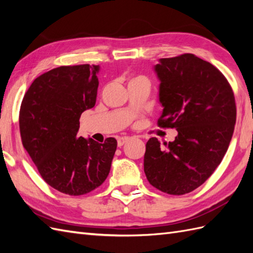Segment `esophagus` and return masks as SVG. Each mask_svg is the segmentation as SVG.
Returning a JSON list of instances; mask_svg holds the SVG:
<instances>
[{"label":"esophagus","instance_id":"obj_1","mask_svg":"<svg viewBox=\"0 0 253 253\" xmlns=\"http://www.w3.org/2000/svg\"><path fill=\"white\" fill-rule=\"evenodd\" d=\"M128 140H129V138L128 137H120L117 139V146L118 147H122V146H124V144H125Z\"/></svg>","mask_w":253,"mask_h":253}]
</instances>
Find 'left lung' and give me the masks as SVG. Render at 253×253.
I'll use <instances>...</instances> for the list:
<instances>
[{
    "instance_id": "1",
    "label": "left lung",
    "mask_w": 253,
    "mask_h": 253,
    "mask_svg": "<svg viewBox=\"0 0 253 253\" xmlns=\"http://www.w3.org/2000/svg\"><path fill=\"white\" fill-rule=\"evenodd\" d=\"M163 111L159 126L176 128L174 141L146 144L143 169L150 184L169 195L201 186L222 162L236 124L233 90L211 63L193 54L160 58L153 67Z\"/></svg>"
}]
</instances>
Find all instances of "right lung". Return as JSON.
<instances>
[{"instance_id": "add662e5", "label": "right lung", "mask_w": 253, "mask_h": 253, "mask_svg": "<svg viewBox=\"0 0 253 253\" xmlns=\"http://www.w3.org/2000/svg\"><path fill=\"white\" fill-rule=\"evenodd\" d=\"M99 65L61 66L34 80L21 102L23 146L47 185L80 196L103 184L117 141L99 143L78 137L79 118L92 109L99 87Z\"/></svg>"}]
</instances>
